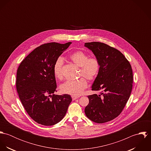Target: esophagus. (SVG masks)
<instances>
[{"label":"esophagus","instance_id":"esophagus-1","mask_svg":"<svg viewBox=\"0 0 151 151\" xmlns=\"http://www.w3.org/2000/svg\"><path fill=\"white\" fill-rule=\"evenodd\" d=\"M80 96H74V95H72L71 96V98H72V99L73 100V101H74V100H76V99H78V98H79Z\"/></svg>","mask_w":151,"mask_h":151}]
</instances>
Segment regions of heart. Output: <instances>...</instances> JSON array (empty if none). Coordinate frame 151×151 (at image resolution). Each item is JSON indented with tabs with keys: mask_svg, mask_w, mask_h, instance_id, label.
Listing matches in <instances>:
<instances>
[{
	"mask_svg": "<svg viewBox=\"0 0 151 151\" xmlns=\"http://www.w3.org/2000/svg\"><path fill=\"white\" fill-rule=\"evenodd\" d=\"M70 58L77 66L80 67V77H84L88 80H94L98 76L100 64L96 58H89L88 54L78 50L72 53ZM64 61L63 58H59L53 66V73L56 78L62 79L63 77V66ZM87 86V81L84 78H81L74 81H67L60 86L62 93L78 96L82 93Z\"/></svg>",
	"mask_w": 151,
	"mask_h": 151,
	"instance_id": "1",
	"label": "heart"
}]
</instances>
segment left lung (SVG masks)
<instances>
[{
	"mask_svg": "<svg viewBox=\"0 0 151 151\" xmlns=\"http://www.w3.org/2000/svg\"><path fill=\"white\" fill-rule=\"evenodd\" d=\"M84 46L99 60V71L91 88L101 91L98 95L88 96L85 113L95 123H106L121 113L129 99L133 83L131 66L119 50L105 43L87 42Z\"/></svg>",
	"mask_w": 151,
	"mask_h": 151,
	"instance_id": "1",
	"label": "left lung"
}]
</instances>
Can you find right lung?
Instances as JSON below:
<instances>
[{
  "label": "right lung",
  "instance_id": "add662e5",
  "mask_svg": "<svg viewBox=\"0 0 151 151\" xmlns=\"http://www.w3.org/2000/svg\"><path fill=\"white\" fill-rule=\"evenodd\" d=\"M72 43H46L35 49L22 61L17 72L16 88L29 116L43 126H53L65 117L72 101L70 95L54 94L57 86L53 66Z\"/></svg>",
  "mask_w": 151,
  "mask_h": 151
}]
</instances>
